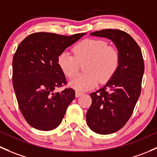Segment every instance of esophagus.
Instances as JSON below:
<instances>
[{
  "label": "esophagus",
  "mask_w": 157,
  "mask_h": 157,
  "mask_svg": "<svg viewBox=\"0 0 157 157\" xmlns=\"http://www.w3.org/2000/svg\"><path fill=\"white\" fill-rule=\"evenodd\" d=\"M83 95V92H79V91H76V92H75L76 97H79V96H80V95Z\"/></svg>",
  "instance_id": "34e87169"
}]
</instances>
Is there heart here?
Returning a JSON list of instances; mask_svg holds the SVG:
<instances>
[{
    "instance_id": "1",
    "label": "heart",
    "mask_w": 157,
    "mask_h": 157,
    "mask_svg": "<svg viewBox=\"0 0 157 157\" xmlns=\"http://www.w3.org/2000/svg\"><path fill=\"white\" fill-rule=\"evenodd\" d=\"M74 54L62 52L58 57V64L69 78L77 73L80 63H86L85 74L74 77L70 86L78 91H86L100 83H105L112 78L120 65V52L115 47L108 45L101 39H85L76 44Z\"/></svg>"
}]
</instances>
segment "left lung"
<instances>
[{
	"mask_svg": "<svg viewBox=\"0 0 157 157\" xmlns=\"http://www.w3.org/2000/svg\"><path fill=\"white\" fill-rule=\"evenodd\" d=\"M91 35L111 40L120 52L117 71L103 88L90 94L92 105L86 113L92 131L108 135L123 128L132 114L141 91L144 59L139 46L125 31L104 29Z\"/></svg>",
	"mask_w": 157,
	"mask_h": 157,
	"instance_id": "8db88e82",
	"label": "left lung"
}]
</instances>
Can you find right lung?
<instances>
[{
    "instance_id": "add662e5",
    "label": "right lung",
    "mask_w": 157,
    "mask_h": 157,
    "mask_svg": "<svg viewBox=\"0 0 157 157\" xmlns=\"http://www.w3.org/2000/svg\"><path fill=\"white\" fill-rule=\"evenodd\" d=\"M85 34L33 33L18 46L13 59V84L21 113L34 128L49 131L59 126L75 98L72 88L53 92L67 85L58 57Z\"/></svg>"
}]
</instances>
